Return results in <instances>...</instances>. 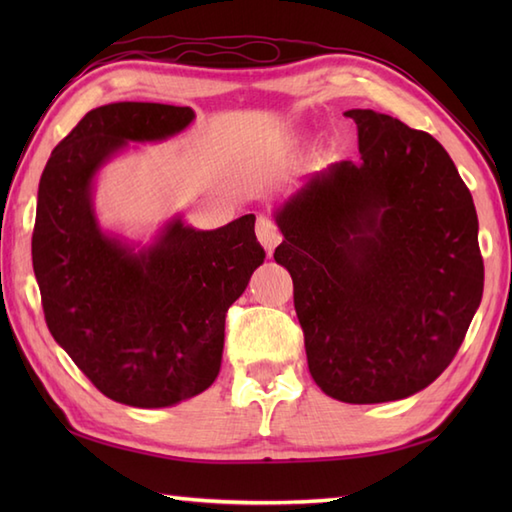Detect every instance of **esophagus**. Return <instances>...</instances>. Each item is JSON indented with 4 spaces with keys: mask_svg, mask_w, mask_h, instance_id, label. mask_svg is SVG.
Here are the masks:
<instances>
[{
    "mask_svg": "<svg viewBox=\"0 0 512 512\" xmlns=\"http://www.w3.org/2000/svg\"><path fill=\"white\" fill-rule=\"evenodd\" d=\"M255 233L259 244L266 248V253L270 255L275 250V246L281 242V233L277 231V226L268 220L266 215H257V226H255Z\"/></svg>",
    "mask_w": 512,
    "mask_h": 512,
    "instance_id": "34e87169",
    "label": "esophagus"
}]
</instances>
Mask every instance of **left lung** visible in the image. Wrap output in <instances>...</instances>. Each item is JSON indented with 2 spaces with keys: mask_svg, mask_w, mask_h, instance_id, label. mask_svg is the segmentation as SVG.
Wrapping results in <instances>:
<instances>
[{
  "mask_svg": "<svg viewBox=\"0 0 512 512\" xmlns=\"http://www.w3.org/2000/svg\"><path fill=\"white\" fill-rule=\"evenodd\" d=\"M361 160L312 173L275 213L308 367L352 405L413 396L458 354L480 308L477 213L436 138L350 110Z\"/></svg>",
  "mask_w": 512,
  "mask_h": 512,
  "instance_id": "1",
  "label": "left lung"
}]
</instances>
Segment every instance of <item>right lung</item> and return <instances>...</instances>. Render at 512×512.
Listing matches in <instances>:
<instances>
[{"label":"right lung","instance_id":"add662e5","mask_svg":"<svg viewBox=\"0 0 512 512\" xmlns=\"http://www.w3.org/2000/svg\"><path fill=\"white\" fill-rule=\"evenodd\" d=\"M193 118L162 103L96 107L39 180L32 268L48 330L101 394L129 407H171L213 385L226 312L266 257L255 215L215 231L176 217L140 250L96 222V171L127 143L176 136Z\"/></svg>","mask_w":512,"mask_h":512}]
</instances>
